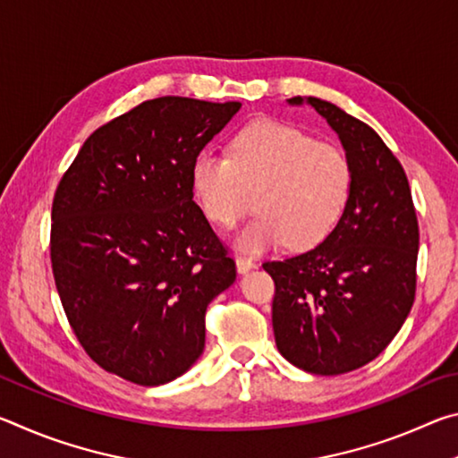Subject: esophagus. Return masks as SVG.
Instances as JSON below:
<instances>
[{
    "instance_id": "34e87169",
    "label": "esophagus",
    "mask_w": 458,
    "mask_h": 458,
    "mask_svg": "<svg viewBox=\"0 0 458 458\" xmlns=\"http://www.w3.org/2000/svg\"><path fill=\"white\" fill-rule=\"evenodd\" d=\"M254 267H257V262H254L252 259H248V257H236V268H238L240 275L248 273V270H252Z\"/></svg>"
}]
</instances>
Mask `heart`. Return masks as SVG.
Listing matches in <instances>:
<instances>
[{"mask_svg":"<svg viewBox=\"0 0 458 458\" xmlns=\"http://www.w3.org/2000/svg\"><path fill=\"white\" fill-rule=\"evenodd\" d=\"M201 214L232 228L250 210L254 220L238 236L240 248L265 250L283 242L305 250L321 244L352 198L353 167L337 145L276 121H257L238 131L228 155L201 151L190 172Z\"/></svg>","mask_w":458,"mask_h":458,"instance_id":"1","label":"heart"}]
</instances>
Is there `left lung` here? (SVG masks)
Instances as JSON below:
<instances>
[{
    "label": "left lung",
    "instance_id": "obj_1",
    "mask_svg": "<svg viewBox=\"0 0 458 458\" xmlns=\"http://www.w3.org/2000/svg\"><path fill=\"white\" fill-rule=\"evenodd\" d=\"M307 103L344 143L352 198L319 246L262 268L275 281L278 352L311 374L337 376L376 360L404 325L416 297L420 234L404 167L376 131L327 100Z\"/></svg>",
    "mask_w": 458,
    "mask_h": 458
}]
</instances>
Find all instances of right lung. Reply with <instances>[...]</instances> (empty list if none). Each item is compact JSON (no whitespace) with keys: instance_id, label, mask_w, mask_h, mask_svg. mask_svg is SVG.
Here are the masks:
<instances>
[{"instance_id":"add662e5","label":"right lung","mask_w":458,"mask_h":458,"mask_svg":"<svg viewBox=\"0 0 458 458\" xmlns=\"http://www.w3.org/2000/svg\"><path fill=\"white\" fill-rule=\"evenodd\" d=\"M240 103L161 97L98 127L54 193L50 260L89 358L139 386L167 384L206 344V309L236 262L193 201L196 155Z\"/></svg>"}]
</instances>
